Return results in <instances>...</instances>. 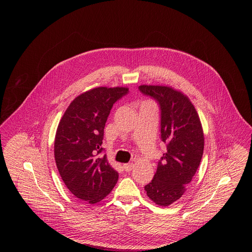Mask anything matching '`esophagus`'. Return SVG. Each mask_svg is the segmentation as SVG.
<instances>
[{
  "mask_svg": "<svg viewBox=\"0 0 252 252\" xmlns=\"http://www.w3.org/2000/svg\"><path fill=\"white\" fill-rule=\"evenodd\" d=\"M124 168L126 171L128 172L133 168V163H126V164H124Z\"/></svg>",
  "mask_w": 252,
  "mask_h": 252,
  "instance_id": "1",
  "label": "esophagus"
}]
</instances>
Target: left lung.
<instances>
[{
  "mask_svg": "<svg viewBox=\"0 0 252 252\" xmlns=\"http://www.w3.org/2000/svg\"><path fill=\"white\" fill-rule=\"evenodd\" d=\"M139 91L160 105L161 139L166 152L158 164L147 195L159 206L181 198L194 176L203 154L204 136L200 119L189 97L167 86L141 85Z\"/></svg>",
  "mask_w": 252,
  "mask_h": 252,
  "instance_id": "1",
  "label": "left lung"
}]
</instances>
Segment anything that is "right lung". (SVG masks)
Segmentation results:
<instances>
[{"mask_svg":"<svg viewBox=\"0 0 252 252\" xmlns=\"http://www.w3.org/2000/svg\"><path fill=\"white\" fill-rule=\"evenodd\" d=\"M126 87H98L78 95L62 117L55 137V159L68 190L94 204L115 188L119 173L101 151L103 128L114 103Z\"/></svg>","mask_w":252,"mask_h":252,"instance_id":"obj_1","label":"right lung"}]
</instances>
